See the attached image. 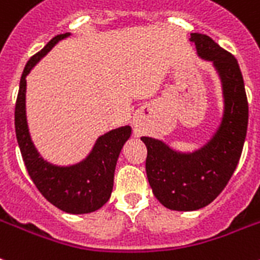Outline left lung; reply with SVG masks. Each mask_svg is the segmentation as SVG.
<instances>
[{
  "instance_id": "1",
  "label": "left lung",
  "mask_w": 260,
  "mask_h": 260,
  "mask_svg": "<svg viewBox=\"0 0 260 260\" xmlns=\"http://www.w3.org/2000/svg\"><path fill=\"white\" fill-rule=\"evenodd\" d=\"M196 53L210 61L219 76L223 115L211 139L192 152L175 149L160 139L143 136L148 149L147 178L156 199L174 211H196L219 196L239 163L247 124L244 81L235 57L208 36L191 33Z\"/></svg>"
}]
</instances>
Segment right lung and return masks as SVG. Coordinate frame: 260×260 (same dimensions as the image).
<instances>
[{
	"label": "right lung",
	"instance_id": "1",
	"mask_svg": "<svg viewBox=\"0 0 260 260\" xmlns=\"http://www.w3.org/2000/svg\"><path fill=\"white\" fill-rule=\"evenodd\" d=\"M71 33L58 35L44 49L27 61L22 72L14 111L17 143L27 174L49 203L68 214H89L104 206L113 189L116 164L125 141L131 137L129 125L119 126L97 137L85 159L71 166H57L40 155L33 144L26 119V76L52 48Z\"/></svg>",
	"mask_w": 260,
	"mask_h": 260
}]
</instances>
